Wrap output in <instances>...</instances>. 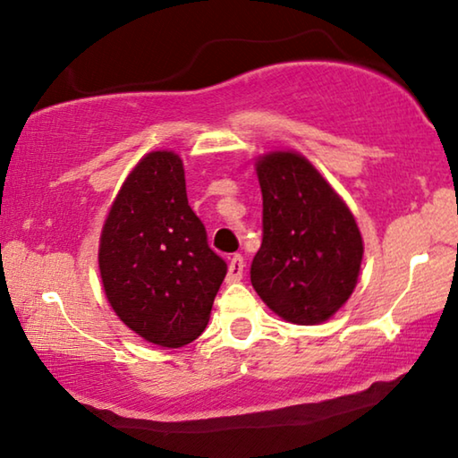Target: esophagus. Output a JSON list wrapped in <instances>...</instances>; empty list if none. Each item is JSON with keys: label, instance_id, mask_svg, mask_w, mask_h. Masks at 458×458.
<instances>
[{"label": "esophagus", "instance_id": "obj_1", "mask_svg": "<svg viewBox=\"0 0 458 458\" xmlns=\"http://www.w3.org/2000/svg\"><path fill=\"white\" fill-rule=\"evenodd\" d=\"M242 273H244V259H242V255H234V257L230 259V263H228V277H226V281L228 283L241 281L242 279Z\"/></svg>", "mask_w": 458, "mask_h": 458}]
</instances>
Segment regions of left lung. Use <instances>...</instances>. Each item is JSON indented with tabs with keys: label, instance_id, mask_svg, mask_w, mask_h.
<instances>
[{
	"label": "left lung",
	"instance_id": "8db88e82",
	"mask_svg": "<svg viewBox=\"0 0 458 458\" xmlns=\"http://www.w3.org/2000/svg\"><path fill=\"white\" fill-rule=\"evenodd\" d=\"M257 175L263 242L250 265L252 287L283 320L326 322L359 279L362 238L354 216L297 152H268Z\"/></svg>",
	"mask_w": 458,
	"mask_h": 458
}]
</instances>
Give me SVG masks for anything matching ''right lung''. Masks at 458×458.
Segmentation results:
<instances>
[{
    "label": "right lung",
    "mask_w": 458,
    "mask_h": 458,
    "mask_svg": "<svg viewBox=\"0 0 458 458\" xmlns=\"http://www.w3.org/2000/svg\"><path fill=\"white\" fill-rule=\"evenodd\" d=\"M228 267L187 201L183 161L148 152L122 185L99 241L106 297L130 330L179 348L208 326Z\"/></svg>",
    "instance_id": "1"
}]
</instances>
